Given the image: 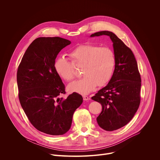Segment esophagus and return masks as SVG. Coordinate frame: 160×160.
<instances>
[{"label": "esophagus", "instance_id": "obj_1", "mask_svg": "<svg viewBox=\"0 0 160 160\" xmlns=\"http://www.w3.org/2000/svg\"><path fill=\"white\" fill-rule=\"evenodd\" d=\"M83 101H88V100H89V98L88 96H83Z\"/></svg>", "mask_w": 160, "mask_h": 160}]
</instances>
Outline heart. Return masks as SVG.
<instances>
[{
  "instance_id": "1",
  "label": "heart",
  "mask_w": 160,
  "mask_h": 160,
  "mask_svg": "<svg viewBox=\"0 0 160 160\" xmlns=\"http://www.w3.org/2000/svg\"><path fill=\"white\" fill-rule=\"evenodd\" d=\"M69 56L74 65L83 66L82 72L84 76L69 84L68 88L70 92L86 95L92 92L97 85L104 86L111 80L116 58L110 48L85 43L72 50ZM54 69L56 74L65 81L69 82L75 78L73 65L63 56L55 60Z\"/></svg>"
}]
</instances>
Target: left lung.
Instances as JSON below:
<instances>
[{
	"label": "left lung",
	"instance_id": "obj_1",
	"mask_svg": "<svg viewBox=\"0 0 160 160\" xmlns=\"http://www.w3.org/2000/svg\"><path fill=\"white\" fill-rule=\"evenodd\" d=\"M108 35L115 55L116 64L108 85L99 90L92 99L102 105L97 118L101 128L113 131L126 125L133 117L140 104L141 79L132 51L114 33L101 31L90 37Z\"/></svg>",
	"mask_w": 160,
	"mask_h": 160
}]
</instances>
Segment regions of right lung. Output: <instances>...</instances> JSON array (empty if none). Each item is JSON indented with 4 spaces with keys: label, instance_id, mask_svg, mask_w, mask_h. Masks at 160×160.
Masks as SVG:
<instances>
[{
    "label": "right lung",
    "instance_id": "obj_1",
    "mask_svg": "<svg viewBox=\"0 0 160 160\" xmlns=\"http://www.w3.org/2000/svg\"><path fill=\"white\" fill-rule=\"evenodd\" d=\"M71 41L61 37H39L22 56L17 72L19 99L30 123L38 130L52 135L70 130L75 111L83 98L73 92L66 99L65 87L54 69L59 52Z\"/></svg>",
    "mask_w": 160,
    "mask_h": 160
}]
</instances>
